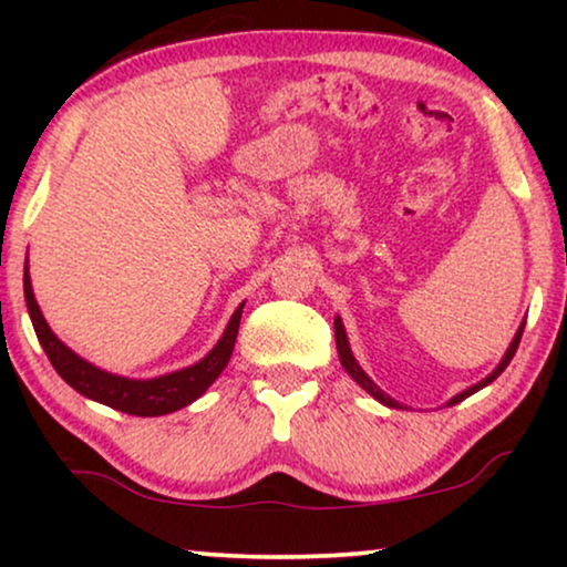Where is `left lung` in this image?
I'll list each match as a JSON object with an SVG mask.
<instances>
[{
	"instance_id": "obj_1",
	"label": "left lung",
	"mask_w": 567,
	"mask_h": 567,
	"mask_svg": "<svg viewBox=\"0 0 567 567\" xmlns=\"http://www.w3.org/2000/svg\"><path fill=\"white\" fill-rule=\"evenodd\" d=\"M522 332H524V324H522V328H518V332H516V336H514V340H511L508 351H506V355H503V359H501V363H498V367H495V369L491 371V374H487V377L483 379V382L472 384V386H470V390H464V392H460V394H456V398H452V400H449V402H446V405H449V408H452V405H456V402H462L464 398H470V394H475L477 390H483V386H487V384H491V382H493V379H498V377L503 374V369H506V367H508V363H511V359H514L516 348H518V343H522ZM336 343H338V355H340V363H343V369L348 371V374H351V379H353V382H359V384L363 386V390H367V392H369V394H371V398H374V400H379V402H382V405H386V408H398V410H402V405H400V402H398V400H392V398H390V394H384L382 390H379V386H377L374 382H371V379H369L367 374H363V369L359 367V361H355V359H353V353H351V346H348V336H346V328H343V322H340V317H336Z\"/></svg>"
}]
</instances>
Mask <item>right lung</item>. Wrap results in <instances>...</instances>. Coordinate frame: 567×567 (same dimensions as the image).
<instances>
[{
    "instance_id": "1",
    "label": "right lung",
    "mask_w": 567,
    "mask_h": 567,
    "mask_svg": "<svg viewBox=\"0 0 567 567\" xmlns=\"http://www.w3.org/2000/svg\"><path fill=\"white\" fill-rule=\"evenodd\" d=\"M22 289H25V305L30 320H33L35 336L41 340L43 351L53 363V369H56V374L64 379L72 390L84 394V398L103 402V405L121 410V413L142 417L175 413V410L198 400L229 363V355L235 351L239 317H243V305H239L237 312L231 315L227 330H224V336L219 338V343H216L198 363H193V367L154 379H126L92 367L90 361L80 359L72 348H66L56 336H53L41 307H38V301L33 297L28 266L25 276H22Z\"/></svg>"
}]
</instances>
